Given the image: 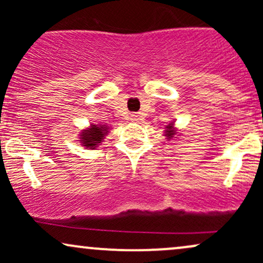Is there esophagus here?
<instances>
[{"label":"esophagus","mask_w":263,"mask_h":263,"mask_svg":"<svg viewBox=\"0 0 263 263\" xmlns=\"http://www.w3.org/2000/svg\"><path fill=\"white\" fill-rule=\"evenodd\" d=\"M131 120H132V121H135V122H138V121H141V120H142V116L140 114H134L131 116Z\"/></svg>","instance_id":"34e87169"}]
</instances>
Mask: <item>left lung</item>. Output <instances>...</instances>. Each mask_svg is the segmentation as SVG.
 Returning <instances> with one entry per match:
<instances>
[{
  "instance_id": "1",
  "label": "left lung",
  "mask_w": 263,
  "mask_h": 263,
  "mask_svg": "<svg viewBox=\"0 0 263 263\" xmlns=\"http://www.w3.org/2000/svg\"><path fill=\"white\" fill-rule=\"evenodd\" d=\"M165 136H167L168 138H173L174 135H176V129L173 128V123H170V125L165 127Z\"/></svg>"
}]
</instances>
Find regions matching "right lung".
Instances as JSON below:
<instances>
[{
	"mask_svg": "<svg viewBox=\"0 0 263 263\" xmlns=\"http://www.w3.org/2000/svg\"><path fill=\"white\" fill-rule=\"evenodd\" d=\"M107 126L105 125H91V127L87 129H83L80 135V142L86 148H95L101 143L107 134Z\"/></svg>",
	"mask_w": 263,
	"mask_h": 263,
	"instance_id": "1",
	"label": "right lung"
}]
</instances>
